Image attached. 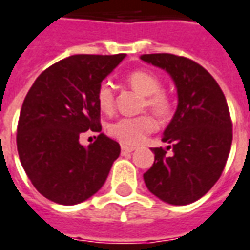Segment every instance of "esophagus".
<instances>
[{
  "instance_id": "34e87169",
  "label": "esophagus",
  "mask_w": 250,
  "mask_h": 250,
  "mask_svg": "<svg viewBox=\"0 0 250 250\" xmlns=\"http://www.w3.org/2000/svg\"><path fill=\"white\" fill-rule=\"evenodd\" d=\"M135 150V147H132V146H125L123 145L122 146V154H128V153H132Z\"/></svg>"
}]
</instances>
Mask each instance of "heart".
<instances>
[{"mask_svg":"<svg viewBox=\"0 0 250 250\" xmlns=\"http://www.w3.org/2000/svg\"><path fill=\"white\" fill-rule=\"evenodd\" d=\"M127 83L143 96L142 108H149L158 118L167 116L173 100L170 95L161 89V80L149 70H135L127 76ZM96 101L103 112H112L115 108V93L112 86L103 83L96 90ZM155 130V120L149 113L134 118H119L108 125V132L123 145H138L150 132Z\"/></svg>","mask_w":250,"mask_h":250,"instance_id":"heart-1","label":"heart"}]
</instances>
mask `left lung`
Here are the masks:
<instances>
[{
  "mask_svg": "<svg viewBox=\"0 0 250 250\" xmlns=\"http://www.w3.org/2000/svg\"><path fill=\"white\" fill-rule=\"evenodd\" d=\"M141 59L167 70L179 95L162 137L169 146L151 149L154 164L143 174L145 184L162 202L193 203L214 187L228 161L233 123L226 97L214 77L192 59L173 54H143Z\"/></svg>",
  "mask_w": 250,
  "mask_h": 250,
  "instance_id": "1",
  "label": "left lung"
}]
</instances>
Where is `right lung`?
I'll list each match as a JSON object with an SVG mask.
<instances>
[{
    "label": "right lung",
    "instance_id": "1",
    "mask_svg": "<svg viewBox=\"0 0 250 250\" xmlns=\"http://www.w3.org/2000/svg\"><path fill=\"white\" fill-rule=\"evenodd\" d=\"M125 57L71 55L47 67L28 90L17 151L28 179L48 200L78 204L105 183L120 146L101 132L96 90ZM85 132L99 134L88 148L79 143Z\"/></svg>",
    "mask_w": 250,
    "mask_h": 250
}]
</instances>
